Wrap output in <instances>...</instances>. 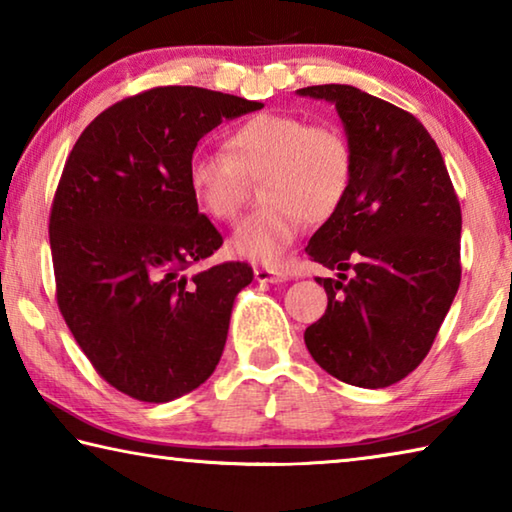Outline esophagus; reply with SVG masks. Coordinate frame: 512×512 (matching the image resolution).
<instances>
[{
	"label": "esophagus",
	"instance_id": "34e87169",
	"mask_svg": "<svg viewBox=\"0 0 512 512\" xmlns=\"http://www.w3.org/2000/svg\"><path fill=\"white\" fill-rule=\"evenodd\" d=\"M255 280L257 282H284V280H289V273L284 271V268L257 266L255 268Z\"/></svg>",
	"mask_w": 512,
	"mask_h": 512
}]
</instances>
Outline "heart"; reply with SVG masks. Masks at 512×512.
Masks as SVG:
<instances>
[{"label": "heart", "mask_w": 512, "mask_h": 512, "mask_svg": "<svg viewBox=\"0 0 512 512\" xmlns=\"http://www.w3.org/2000/svg\"><path fill=\"white\" fill-rule=\"evenodd\" d=\"M225 149L189 155L187 187L214 221L239 219L250 180L264 205L239 225L232 248L255 262H280L305 221L339 212L354 183V146L343 128L287 112H259L232 128Z\"/></svg>", "instance_id": "heart-1"}]
</instances>
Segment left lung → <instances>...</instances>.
I'll return each instance as SVG.
<instances>
[{
	"label": "left lung",
	"instance_id": "left-lung-1",
	"mask_svg": "<svg viewBox=\"0 0 512 512\" xmlns=\"http://www.w3.org/2000/svg\"><path fill=\"white\" fill-rule=\"evenodd\" d=\"M334 101L354 146V183L307 255L327 309L305 329L320 368L345 384L386 388L427 357L461 284V203L440 149L411 112L352 85H309ZM351 273L348 274L347 271Z\"/></svg>",
	"mask_w": 512,
	"mask_h": 512
}]
</instances>
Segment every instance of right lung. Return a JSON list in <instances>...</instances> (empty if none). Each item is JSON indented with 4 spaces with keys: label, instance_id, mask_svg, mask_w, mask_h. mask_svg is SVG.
<instances>
[{
    "label": "right lung",
    "instance_id": "obj_1",
    "mask_svg": "<svg viewBox=\"0 0 512 512\" xmlns=\"http://www.w3.org/2000/svg\"><path fill=\"white\" fill-rule=\"evenodd\" d=\"M262 103L194 85L126 97L94 117L60 173L49 214L56 302L92 368L162 404L212 375L246 262L189 277L223 237L187 187L198 140Z\"/></svg>",
    "mask_w": 512,
    "mask_h": 512
}]
</instances>
